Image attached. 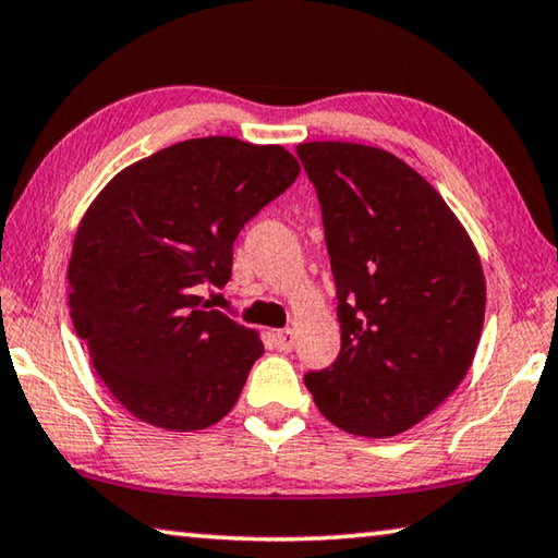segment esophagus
Segmentation results:
<instances>
[{"label": "esophagus", "instance_id": "esophagus-1", "mask_svg": "<svg viewBox=\"0 0 558 558\" xmlns=\"http://www.w3.org/2000/svg\"><path fill=\"white\" fill-rule=\"evenodd\" d=\"M274 337H277L279 349H284V351H291L296 344V331L294 329H279L277 333H274Z\"/></svg>", "mask_w": 558, "mask_h": 558}]
</instances>
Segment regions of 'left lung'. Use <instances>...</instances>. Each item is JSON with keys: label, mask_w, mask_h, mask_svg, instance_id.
<instances>
[{"label": "left lung", "mask_w": 558, "mask_h": 558, "mask_svg": "<svg viewBox=\"0 0 558 558\" xmlns=\"http://www.w3.org/2000/svg\"><path fill=\"white\" fill-rule=\"evenodd\" d=\"M322 204L341 351L308 372L341 432L397 436L464 379L484 329L486 281L466 229L418 171L351 142L296 147Z\"/></svg>", "instance_id": "left-lung-1"}]
</instances>
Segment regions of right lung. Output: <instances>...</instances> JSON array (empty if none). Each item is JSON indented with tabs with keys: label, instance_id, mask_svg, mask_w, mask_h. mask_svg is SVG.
I'll use <instances>...</instances> for the list:
<instances>
[{
	"label": "right lung",
	"instance_id": "1",
	"mask_svg": "<svg viewBox=\"0 0 558 558\" xmlns=\"http://www.w3.org/2000/svg\"><path fill=\"white\" fill-rule=\"evenodd\" d=\"M296 177L279 144L202 136L122 169L84 211L70 314L99 379L140 422L196 432L236 404L264 344L199 289L227 284L236 234Z\"/></svg>",
	"mask_w": 558,
	"mask_h": 558
}]
</instances>
